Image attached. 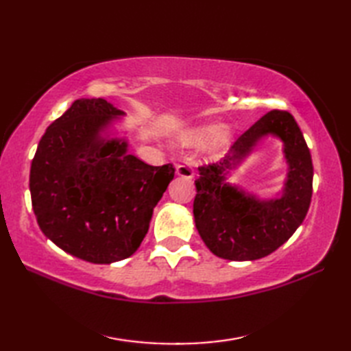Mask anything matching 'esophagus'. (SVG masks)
Returning a JSON list of instances; mask_svg holds the SVG:
<instances>
[{
    "label": "esophagus",
    "mask_w": 351,
    "mask_h": 351,
    "mask_svg": "<svg viewBox=\"0 0 351 351\" xmlns=\"http://www.w3.org/2000/svg\"><path fill=\"white\" fill-rule=\"evenodd\" d=\"M176 173L180 175V176H182V178H187V180H190V178L195 176V169H193L191 162L185 161V162L178 164V166H176Z\"/></svg>",
    "instance_id": "34e87169"
}]
</instances>
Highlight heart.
<instances>
[{
	"label": "heart",
	"mask_w": 351,
	"mask_h": 351,
	"mask_svg": "<svg viewBox=\"0 0 351 351\" xmlns=\"http://www.w3.org/2000/svg\"><path fill=\"white\" fill-rule=\"evenodd\" d=\"M210 138H213V146L215 149L221 147L228 141V131L225 128H217L215 125L204 126V128H197L195 131H191L190 134H187L184 138V143L197 146V145H204L205 141H208Z\"/></svg>",
	"instance_id": "heart-1"
}]
</instances>
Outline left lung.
<instances>
[{
	"instance_id": "1",
	"label": "left lung",
	"mask_w": 351,
	"mask_h": 351,
	"mask_svg": "<svg viewBox=\"0 0 351 351\" xmlns=\"http://www.w3.org/2000/svg\"><path fill=\"white\" fill-rule=\"evenodd\" d=\"M267 133L286 143L290 173L284 196L259 203L222 184V171ZM314 166L309 147L293 114L271 110L244 131L220 162L199 166L193 204L196 228L214 255L230 261H253L270 255L288 241L306 217L312 197Z\"/></svg>"
}]
</instances>
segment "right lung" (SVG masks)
<instances>
[{"label":"right lung","mask_w":351,"mask_h":351,"mask_svg":"<svg viewBox=\"0 0 351 351\" xmlns=\"http://www.w3.org/2000/svg\"><path fill=\"white\" fill-rule=\"evenodd\" d=\"M122 114L102 98H81L42 136L29 170L33 211L42 232L64 252L93 264L131 256L155 205L173 180V164L151 166L125 141L99 131Z\"/></svg>","instance_id":"1"}]
</instances>
